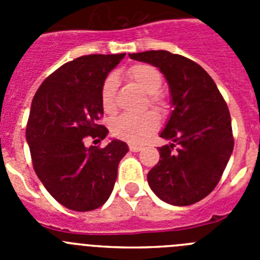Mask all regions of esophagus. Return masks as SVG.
Segmentation results:
<instances>
[{"label":"esophagus","mask_w":260,"mask_h":260,"mask_svg":"<svg viewBox=\"0 0 260 260\" xmlns=\"http://www.w3.org/2000/svg\"><path fill=\"white\" fill-rule=\"evenodd\" d=\"M128 148H130V151H132V152H139V151H141L143 147L137 146V144H130V146H128Z\"/></svg>","instance_id":"esophagus-1"}]
</instances>
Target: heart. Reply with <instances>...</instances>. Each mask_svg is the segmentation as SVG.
I'll return each instance as SVG.
<instances>
[{"label":"heart","mask_w":260,"mask_h":260,"mask_svg":"<svg viewBox=\"0 0 260 260\" xmlns=\"http://www.w3.org/2000/svg\"><path fill=\"white\" fill-rule=\"evenodd\" d=\"M130 79L150 95L148 102L151 107L160 109L164 107V98L160 95L162 87L161 73L157 68L148 63H135L126 71ZM117 77L109 74L104 79L100 89V103L105 113H113L116 109ZM160 125L157 114L147 112L143 114H121L110 123V130L114 137L128 143H142L156 132Z\"/></svg>","instance_id":"obj_1"}]
</instances>
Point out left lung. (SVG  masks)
Wrapping results in <instances>:
<instances>
[{
	"instance_id": "1",
	"label": "left lung",
	"mask_w": 260,
	"mask_h": 260,
	"mask_svg": "<svg viewBox=\"0 0 260 260\" xmlns=\"http://www.w3.org/2000/svg\"><path fill=\"white\" fill-rule=\"evenodd\" d=\"M128 56L158 68L168 80L173 105L160 134L172 143L158 147L160 160L147 174L148 185L169 204L197 203L219 183L233 152L228 105L207 71L191 59L168 50Z\"/></svg>"
}]
</instances>
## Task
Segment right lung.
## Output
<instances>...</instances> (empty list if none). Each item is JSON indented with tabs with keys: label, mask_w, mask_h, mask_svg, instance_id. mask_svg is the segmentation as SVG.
<instances>
[{
	"label": "right lung",
	"mask_w": 260,
	"mask_h": 260,
	"mask_svg": "<svg viewBox=\"0 0 260 260\" xmlns=\"http://www.w3.org/2000/svg\"><path fill=\"white\" fill-rule=\"evenodd\" d=\"M123 57L125 53L88 54L66 62L32 99L26 139L34 169L48 192L69 210L102 207L128 151L127 144L117 139L104 148L84 146L87 138L107 137L108 128L99 123L104 113L100 89Z\"/></svg>",
	"instance_id": "right-lung-1"
}]
</instances>
